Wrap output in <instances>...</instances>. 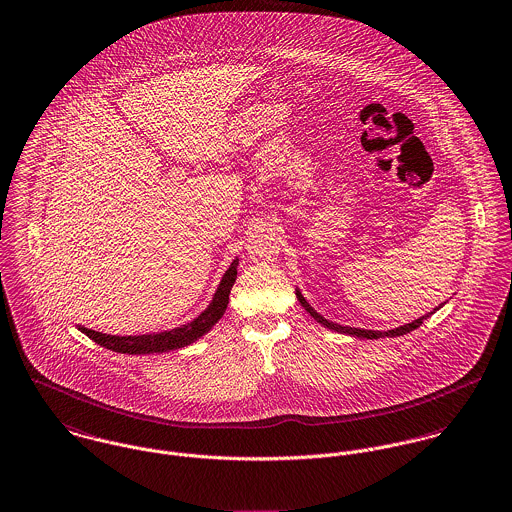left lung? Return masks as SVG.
Listing matches in <instances>:
<instances>
[{"label": "left lung", "mask_w": 512, "mask_h": 512, "mask_svg": "<svg viewBox=\"0 0 512 512\" xmlns=\"http://www.w3.org/2000/svg\"><path fill=\"white\" fill-rule=\"evenodd\" d=\"M296 298L300 300V304L304 306V310L316 320V322H320L322 326H326V328H330V330H336V332H340V334H349V336H357V338H367V340H377V338H395V336H404V334H408V332H412V330H416L428 316H422V318H418V320H414V322H410V324H404V326H400V328H395V330H389V332H373V330H357V328H349V326H340V324H334V322H330V320H326L324 316H320L308 302H306V298L300 294V290H296Z\"/></svg>", "instance_id": "left-lung-1"}]
</instances>
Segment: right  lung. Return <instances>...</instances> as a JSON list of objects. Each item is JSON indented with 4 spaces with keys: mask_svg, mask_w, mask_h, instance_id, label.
Segmentation results:
<instances>
[{
    "mask_svg": "<svg viewBox=\"0 0 512 512\" xmlns=\"http://www.w3.org/2000/svg\"><path fill=\"white\" fill-rule=\"evenodd\" d=\"M237 263L239 261L235 259L229 265L210 306L196 320H192L190 324H186L182 328H174L171 332H161V334H147V336H110V334L88 330L84 326H80L78 330L106 349H112L117 353H129V355L163 353V351H172V349L190 345L192 341H196L198 338H202L206 332H210L212 326L224 316V312L228 308L231 286L237 279Z\"/></svg>",
    "mask_w": 512,
    "mask_h": 512,
    "instance_id": "1",
    "label": "right lung"
}]
</instances>
